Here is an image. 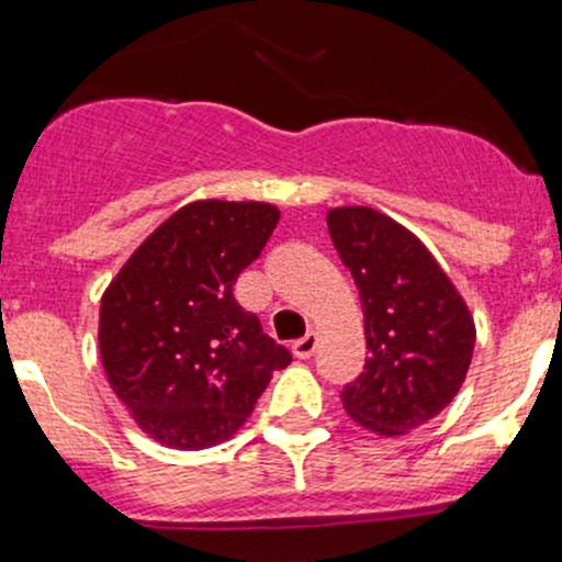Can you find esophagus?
Returning a JSON list of instances; mask_svg holds the SVG:
<instances>
[{
  "label": "esophagus",
  "instance_id": "1",
  "mask_svg": "<svg viewBox=\"0 0 562 562\" xmlns=\"http://www.w3.org/2000/svg\"><path fill=\"white\" fill-rule=\"evenodd\" d=\"M315 348H317V337L313 331L304 334V337H299L296 342L291 345V350H293V356H296V359H310V356L315 353Z\"/></svg>",
  "mask_w": 562,
  "mask_h": 562
}]
</instances>
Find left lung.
I'll return each mask as SVG.
<instances>
[{
	"label": "left lung",
	"instance_id": "1",
	"mask_svg": "<svg viewBox=\"0 0 562 562\" xmlns=\"http://www.w3.org/2000/svg\"><path fill=\"white\" fill-rule=\"evenodd\" d=\"M326 223L359 288L370 350L339 396L364 429L405 435L457 396L473 359V317L432 252L386 214L339 206Z\"/></svg>",
	"mask_w": 562,
	"mask_h": 562
}]
</instances>
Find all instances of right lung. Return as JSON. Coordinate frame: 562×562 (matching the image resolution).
I'll use <instances>...</instances> for the list:
<instances>
[{
    "mask_svg": "<svg viewBox=\"0 0 562 562\" xmlns=\"http://www.w3.org/2000/svg\"><path fill=\"white\" fill-rule=\"evenodd\" d=\"M280 212L258 201H195L144 241L100 304V356L119 400L171 449L228 440L291 364V350L234 299Z\"/></svg>",
    "mask_w": 562,
    "mask_h": 562,
    "instance_id": "add662e5",
    "label": "right lung"
}]
</instances>
